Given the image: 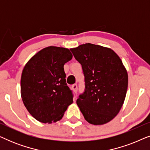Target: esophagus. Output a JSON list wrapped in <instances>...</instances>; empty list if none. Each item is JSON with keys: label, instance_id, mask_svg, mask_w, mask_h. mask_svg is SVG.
Instances as JSON below:
<instances>
[{"label": "esophagus", "instance_id": "obj_1", "mask_svg": "<svg viewBox=\"0 0 150 150\" xmlns=\"http://www.w3.org/2000/svg\"><path fill=\"white\" fill-rule=\"evenodd\" d=\"M71 87H72L74 91L76 93L77 90H78V86H77L76 84H74V85H73L72 86H71Z\"/></svg>", "mask_w": 150, "mask_h": 150}]
</instances>
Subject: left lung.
Returning a JSON list of instances; mask_svg holds the SVG:
<instances>
[{
  "label": "left lung",
  "mask_w": 150,
  "mask_h": 150,
  "mask_svg": "<svg viewBox=\"0 0 150 150\" xmlns=\"http://www.w3.org/2000/svg\"><path fill=\"white\" fill-rule=\"evenodd\" d=\"M70 50L85 76V89L76 100L78 106L89 124L109 122L119 113L126 98V67L109 48L87 43Z\"/></svg>",
  "instance_id": "obj_1"
}]
</instances>
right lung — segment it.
I'll use <instances>...</instances> for the list:
<instances>
[{
    "label": "right lung",
    "mask_w": 150,
    "mask_h": 150,
    "mask_svg": "<svg viewBox=\"0 0 150 150\" xmlns=\"http://www.w3.org/2000/svg\"><path fill=\"white\" fill-rule=\"evenodd\" d=\"M71 59L69 49L51 46L37 52L24 66L21 97L26 109L39 122H58L73 102L63 68Z\"/></svg>",
    "instance_id": "add662e5"
}]
</instances>
